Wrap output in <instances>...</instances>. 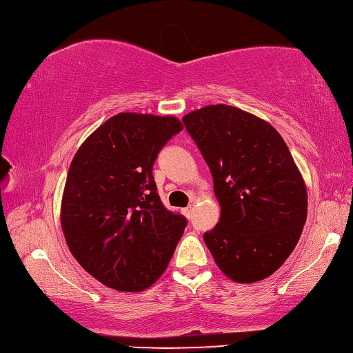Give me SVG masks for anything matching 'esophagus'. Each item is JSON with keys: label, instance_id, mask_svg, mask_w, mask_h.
<instances>
[{"label": "esophagus", "instance_id": "1", "mask_svg": "<svg viewBox=\"0 0 353 353\" xmlns=\"http://www.w3.org/2000/svg\"><path fill=\"white\" fill-rule=\"evenodd\" d=\"M182 214H183V215H185L187 218H190V216H192V205H188V207H185V209H183V210H182Z\"/></svg>", "mask_w": 353, "mask_h": 353}]
</instances>
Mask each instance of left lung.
<instances>
[{
    "mask_svg": "<svg viewBox=\"0 0 353 353\" xmlns=\"http://www.w3.org/2000/svg\"><path fill=\"white\" fill-rule=\"evenodd\" d=\"M214 177L221 216L204 242L228 278L254 283L284 264L303 231L306 187L268 122L231 105L182 117Z\"/></svg>",
    "mask_w": 353,
    "mask_h": 353,
    "instance_id": "1",
    "label": "left lung"
}]
</instances>
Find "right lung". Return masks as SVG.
Wrapping results in <instances>:
<instances>
[{"label":"right lung","instance_id":"obj_1","mask_svg":"<svg viewBox=\"0 0 353 353\" xmlns=\"http://www.w3.org/2000/svg\"><path fill=\"white\" fill-rule=\"evenodd\" d=\"M182 128L174 116L119 113L72 160L61 226L70 253L105 286L124 292L148 289L174 254L187 218L161 203L152 168Z\"/></svg>","mask_w":353,"mask_h":353}]
</instances>
